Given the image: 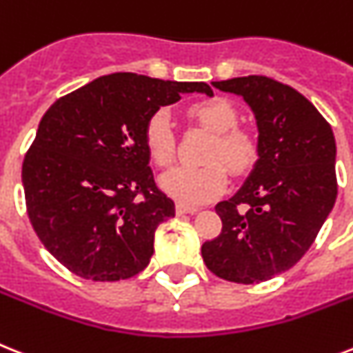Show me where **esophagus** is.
<instances>
[{
	"label": "esophagus",
	"instance_id": "1",
	"mask_svg": "<svg viewBox=\"0 0 353 353\" xmlns=\"http://www.w3.org/2000/svg\"><path fill=\"white\" fill-rule=\"evenodd\" d=\"M196 212H197L196 206H186V205H177L176 206L177 216H194Z\"/></svg>",
	"mask_w": 353,
	"mask_h": 353
}]
</instances>
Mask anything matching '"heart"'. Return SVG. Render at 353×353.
Returning a JSON list of instances; mask_svg holds the SVG:
<instances>
[{
  "mask_svg": "<svg viewBox=\"0 0 353 353\" xmlns=\"http://www.w3.org/2000/svg\"><path fill=\"white\" fill-rule=\"evenodd\" d=\"M192 121L214 132L205 152L203 167H179L163 176L161 188L183 205H201L221 196L228 185V169L237 176L246 174L259 157L256 134L239 127V110L226 97L197 99L185 108ZM143 145L150 161L167 168L176 157V136L167 110L157 108L143 125Z\"/></svg>",
  "mask_w": 353,
  "mask_h": 353,
  "instance_id": "obj_1",
  "label": "heart"
}]
</instances>
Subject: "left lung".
Here are the masks:
<instances>
[{"label": "left lung", "instance_id": "left-lung-1", "mask_svg": "<svg viewBox=\"0 0 353 353\" xmlns=\"http://www.w3.org/2000/svg\"><path fill=\"white\" fill-rule=\"evenodd\" d=\"M214 87L250 105L259 159L236 196L216 205L221 234L203 243L201 256L217 277L254 285L296 265L334 208V132L303 94L272 77H234Z\"/></svg>", "mask_w": 353, "mask_h": 353}]
</instances>
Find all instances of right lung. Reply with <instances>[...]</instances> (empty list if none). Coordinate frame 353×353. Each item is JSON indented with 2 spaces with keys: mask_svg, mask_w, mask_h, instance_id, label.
Masks as SVG:
<instances>
[{
  "mask_svg": "<svg viewBox=\"0 0 353 353\" xmlns=\"http://www.w3.org/2000/svg\"><path fill=\"white\" fill-rule=\"evenodd\" d=\"M183 92L212 96V88L116 72L45 112L21 179L34 232L67 270L119 281L147 268L156 228L176 206L154 181L143 125Z\"/></svg>",
  "mask_w": 353,
  "mask_h": 353,
  "instance_id": "add662e5",
  "label": "right lung"
}]
</instances>
